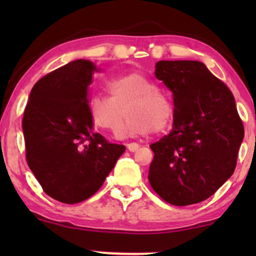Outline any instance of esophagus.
I'll return each instance as SVG.
<instances>
[{
	"label": "esophagus",
	"instance_id": "esophagus-1",
	"mask_svg": "<svg viewBox=\"0 0 256 256\" xmlns=\"http://www.w3.org/2000/svg\"><path fill=\"white\" fill-rule=\"evenodd\" d=\"M138 148H140V144H138V143L132 142V143H128V149L130 152H137Z\"/></svg>",
	"mask_w": 256,
	"mask_h": 256
}]
</instances>
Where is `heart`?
Segmentation results:
<instances>
[{
  "mask_svg": "<svg viewBox=\"0 0 256 256\" xmlns=\"http://www.w3.org/2000/svg\"><path fill=\"white\" fill-rule=\"evenodd\" d=\"M110 98L91 96L88 101L89 116L94 125L116 132L124 120H128L120 136L134 134H160L171 125L174 107L165 92L156 89L152 79L140 72H130L108 82Z\"/></svg>",
  "mask_w": 256,
  "mask_h": 256,
  "instance_id": "heart-1",
  "label": "heart"
}]
</instances>
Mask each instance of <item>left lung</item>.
<instances>
[{"label": "left lung", "instance_id": "left-lung-1", "mask_svg": "<svg viewBox=\"0 0 256 256\" xmlns=\"http://www.w3.org/2000/svg\"><path fill=\"white\" fill-rule=\"evenodd\" d=\"M155 77L172 91L174 116L172 131L150 144L149 183L168 204H198L236 168L243 122L230 89L200 61H158Z\"/></svg>", "mask_w": 256, "mask_h": 256}]
</instances>
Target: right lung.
<instances>
[{
  "instance_id": "add662e5",
  "label": "right lung",
  "mask_w": 256,
  "mask_h": 256,
  "mask_svg": "<svg viewBox=\"0 0 256 256\" xmlns=\"http://www.w3.org/2000/svg\"><path fill=\"white\" fill-rule=\"evenodd\" d=\"M98 71L80 58L48 73L34 85L24 112L28 165L43 192L64 204L91 198L126 149L94 131L88 101Z\"/></svg>"
}]
</instances>
